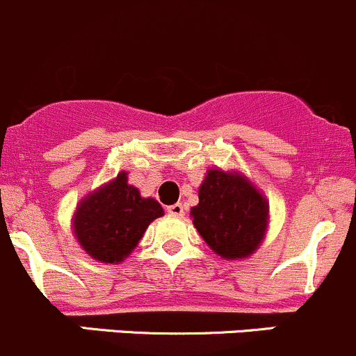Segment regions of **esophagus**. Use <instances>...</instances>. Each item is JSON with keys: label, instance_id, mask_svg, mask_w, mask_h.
<instances>
[{"label": "esophagus", "instance_id": "1", "mask_svg": "<svg viewBox=\"0 0 356 356\" xmlns=\"http://www.w3.org/2000/svg\"><path fill=\"white\" fill-rule=\"evenodd\" d=\"M168 213L175 218H183L185 216V207H183V204H173V206L168 207Z\"/></svg>", "mask_w": 356, "mask_h": 356}]
</instances>
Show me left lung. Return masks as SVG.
I'll use <instances>...</instances> for the list:
<instances>
[{
  "label": "left lung",
  "instance_id": "1",
  "mask_svg": "<svg viewBox=\"0 0 356 356\" xmlns=\"http://www.w3.org/2000/svg\"><path fill=\"white\" fill-rule=\"evenodd\" d=\"M193 227L223 259L254 254L270 223V206L261 190L237 170H207L199 186V204L190 209Z\"/></svg>",
  "mask_w": 356,
  "mask_h": 356
}]
</instances>
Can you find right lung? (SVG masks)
Instances as JSON below:
<instances>
[{
	"instance_id": "obj_1",
	"label": "right lung",
	"mask_w": 356,
	"mask_h": 356,
	"mask_svg": "<svg viewBox=\"0 0 356 356\" xmlns=\"http://www.w3.org/2000/svg\"><path fill=\"white\" fill-rule=\"evenodd\" d=\"M164 214L152 197H142L121 171L114 179L79 200L72 214V234L83 251L100 263H121L133 252L149 225Z\"/></svg>"
}]
</instances>
